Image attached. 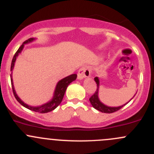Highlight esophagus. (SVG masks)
<instances>
[{
	"instance_id": "obj_1",
	"label": "esophagus",
	"mask_w": 154,
	"mask_h": 154,
	"mask_svg": "<svg viewBox=\"0 0 154 154\" xmlns=\"http://www.w3.org/2000/svg\"><path fill=\"white\" fill-rule=\"evenodd\" d=\"M91 74V71L88 67H83L80 68L77 73V79L78 80H83L86 77H89Z\"/></svg>"
}]
</instances>
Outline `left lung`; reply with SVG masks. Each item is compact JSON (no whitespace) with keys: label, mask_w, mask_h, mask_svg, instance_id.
Returning a JSON list of instances; mask_svg holds the SVG:
<instances>
[{"label":"left lung","mask_w":154,"mask_h":154,"mask_svg":"<svg viewBox=\"0 0 154 154\" xmlns=\"http://www.w3.org/2000/svg\"><path fill=\"white\" fill-rule=\"evenodd\" d=\"M94 81L96 82V84H97V91H96L95 92H94V94L89 98L90 103H91V104L92 105V106L94 107V109H96L98 110V111L101 112L112 113V112H115L118 111V110H119L121 108H122L124 106H125L127 103H128L129 101L127 102V103H126L125 104L122 105V106H106V105L103 104V103L100 101L98 97L99 86H100V81H99L98 77H94ZM134 96H133V97H134ZM130 100H132V99H130Z\"/></svg>","instance_id":"1"}]
</instances>
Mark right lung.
I'll return each instance as SVG.
<instances>
[{
    "mask_svg": "<svg viewBox=\"0 0 154 154\" xmlns=\"http://www.w3.org/2000/svg\"><path fill=\"white\" fill-rule=\"evenodd\" d=\"M34 40H35V38H29V39L26 40V41L21 45V47L18 48V51H16V53L15 54V55H14L13 57V59H12V63H11V71H12V70H13L14 68V66H15V61H16V58L18 57V56L21 54L22 50L24 49V45L29 44V43L33 42ZM12 74H10L11 83H12V91H13L14 96H15V97L16 98V100L19 102L20 104H21L23 106L25 107V108L28 109L29 110H32V111L37 112H39V113H46V112H51L52 111V110L55 109L57 108L60 103H61L62 100H63V97H64L65 92H66V88H67L68 85H69L71 82L74 81V80L77 79V74H71V75L68 76V77H65V78L62 79L61 80H60V81L57 83V86H56L55 90H54V96H53L52 99H51V100H49V101L47 102V103H44V104L41 105V106H29V105L24 103V101H22L21 99L20 98V97L18 96V94H16V91H15V88H14Z\"/></svg>",
    "mask_w": 154,
    "mask_h": 154,
    "instance_id": "add662e5",
    "label": "right lung"
}]
</instances>
